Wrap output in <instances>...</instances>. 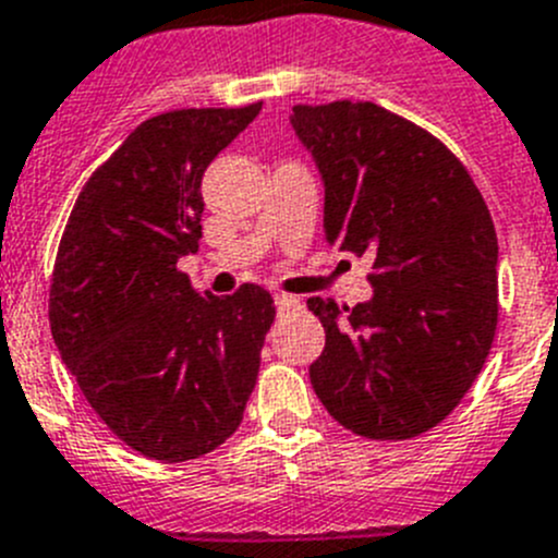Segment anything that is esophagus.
Segmentation results:
<instances>
[{"label":"esophagus","mask_w":558,"mask_h":558,"mask_svg":"<svg viewBox=\"0 0 558 558\" xmlns=\"http://www.w3.org/2000/svg\"><path fill=\"white\" fill-rule=\"evenodd\" d=\"M274 301H276V310H279V315H284V313H295V310H301V299H295V295L276 293V295H274Z\"/></svg>","instance_id":"obj_1"}]
</instances>
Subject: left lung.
Wrapping results in <instances>:
<instances>
[{
	"label": "left lung",
	"instance_id": "8db88e82",
	"mask_svg": "<svg viewBox=\"0 0 558 558\" xmlns=\"http://www.w3.org/2000/svg\"><path fill=\"white\" fill-rule=\"evenodd\" d=\"M295 135L324 179L326 243L371 257L373 299H310L326 349L320 403L367 439H412L451 415L498 326L493 218L446 143L373 101L295 105Z\"/></svg>",
	"mask_w": 558,
	"mask_h": 558
}]
</instances>
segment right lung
I'll use <instances>...</instances> for the list:
<instances>
[{
    "label": "right lung",
    "mask_w": 558,
    "mask_h": 558,
    "mask_svg": "<svg viewBox=\"0 0 558 558\" xmlns=\"http://www.w3.org/2000/svg\"><path fill=\"white\" fill-rule=\"evenodd\" d=\"M259 110L143 121L90 173L60 238L49 288L60 356L101 423L157 462L216 451L257 385L270 293L202 295L177 263L198 252L204 171Z\"/></svg>",
    "instance_id": "add662e5"
}]
</instances>
